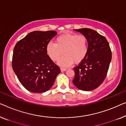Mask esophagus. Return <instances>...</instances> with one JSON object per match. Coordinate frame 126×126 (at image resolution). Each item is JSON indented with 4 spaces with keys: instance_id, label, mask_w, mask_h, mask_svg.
I'll use <instances>...</instances> for the list:
<instances>
[{
    "instance_id": "obj_1",
    "label": "esophagus",
    "mask_w": 126,
    "mask_h": 126,
    "mask_svg": "<svg viewBox=\"0 0 126 126\" xmlns=\"http://www.w3.org/2000/svg\"><path fill=\"white\" fill-rule=\"evenodd\" d=\"M61 71H62V72H64V71H66V70H67V68H61Z\"/></svg>"
}]
</instances>
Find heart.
I'll list each match as a JSON object with an SVG mask.
<instances>
[{"mask_svg":"<svg viewBox=\"0 0 126 126\" xmlns=\"http://www.w3.org/2000/svg\"><path fill=\"white\" fill-rule=\"evenodd\" d=\"M47 55L53 62L60 59L58 64L63 67L70 66L72 63L82 62L88 52V41L86 36L67 32L62 34L55 40V44L49 43L46 46Z\"/></svg>","mask_w":126,"mask_h":126,"instance_id":"b5f03b06","label":"heart"}]
</instances>
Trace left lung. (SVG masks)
Masks as SVG:
<instances>
[{
  "instance_id": "8db88e82",
  "label": "left lung",
  "mask_w": 126,
  "mask_h": 126,
  "mask_svg": "<svg viewBox=\"0 0 126 126\" xmlns=\"http://www.w3.org/2000/svg\"><path fill=\"white\" fill-rule=\"evenodd\" d=\"M86 36L88 52L86 58L74 68L73 83L78 89L91 91L98 88L107 76L112 53L105 37L90 28L75 30Z\"/></svg>"
}]
</instances>
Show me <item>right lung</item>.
Returning <instances> with one entry per match:
<instances>
[{"mask_svg":"<svg viewBox=\"0 0 126 126\" xmlns=\"http://www.w3.org/2000/svg\"><path fill=\"white\" fill-rule=\"evenodd\" d=\"M56 34L54 31L31 32L14 47L12 68L23 86L31 93L48 91L61 72L46 52L47 44Z\"/></svg>","mask_w":126,"mask_h":126,"instance_id":"obj_1","label":"right lung"}]
</instances>
